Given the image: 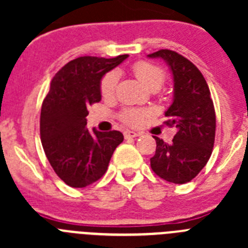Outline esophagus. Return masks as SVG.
Listing matches in <instances>:
<instances>
[{
	"label": "esophagus",
	"mask_w": 248,
	"mask_h": 248,
	"mask_svg": "<svg viewBox=\"0 0 248 248\" xmlns=\"http://www.w3.org/2000/svg\"><path fill=\"white\" fill-rule=\"evenodd\" d=\"M139 133H135V131H131V130H126L124 131V137H125V139H130V138H137L139 137Z\"/></svg>",
	"instance_id": "esophagus-1"
}]
</instances>
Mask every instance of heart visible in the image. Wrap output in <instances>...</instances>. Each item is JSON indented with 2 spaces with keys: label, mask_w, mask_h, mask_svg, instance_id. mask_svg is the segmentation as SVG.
Here are the masks:
<instances>
[{
  "label": "heart",
  "mask_w": 248,
  "mask_h": 248,
  "mask_svg": "<svg viewBox=\"0 0 248 248\" xmlns=\"http://www.w3.org/2000/svg\"><path fill=\"white\" fill-rule=\"evenodd\" d=\"M133 72H134L138 79L140 80V83L149 89L160 88L163 85L164 79H165V74H164L163 69L149 62H137L133 65ZM118 78H119V74L117 71L108 72L103 77L102 82H100V93H102L103 97L109 98L113 95L115 88H117ZM148 110L128 108L122 111L120 119L125 123L126 125L138 126L143 123L144 118L148 117Z\"/></svg>",
  "instance_id": "heart-1"
}]
</instances>
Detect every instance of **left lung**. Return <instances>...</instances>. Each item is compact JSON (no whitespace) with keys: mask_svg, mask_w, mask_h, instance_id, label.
<instances>
[{"mask_svg":"<svg viewBox=\"0 0 248 248\" xmlns=\"http://www.w3.org/2000/svg\"><path fill=\"white\" fill-rule=\"evenodd\" d=\"M148 57L164 59L172 73L174 98L165 124L176 129L171 144L154 137L151 169L169 183H189L207 164L214 148L216 115L209 85L198 67L174 50L160 49Z\"/></svg>","mask_w":248,"mask_h":248,"instance_id":"1","label":"left lung"}]
</instances>
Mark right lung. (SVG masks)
I'll list each match as a JSON object with an SVG mask.
<instances>
[{"instance_id": "obj_1", "label": "right lung", "mask_w": 248, "mask_h": 248, "mask_svg": "<svg viewBox=\"0 0 248 248\" xmlns=\"http://www.w3.org/2000/svg\"><path fill=\"white\" fill-rule=\"evenodd\" d=\"M128 54L115 58L79 57L59 69L41 109V141L50 166L72 187L99 180L114 150L124 140L120 131L87 128L89 105L102 99L100 80Z\"/></svg>"}]
</instances>
